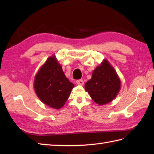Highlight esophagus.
Returning <instances> with one entry per match:
<instances>
[{
  "label": "esophagus",
  "instance_id": "esophagus-1",
  "mask_svg": "<svg viewBox=\"0 0 154 154\" xmlns=\"http://www.w3.org/2000/svg\"><path fill=\"white\" fill-rule=\"evenodd\" d=\"M76 83H77V85H83V83H84V82H83V79H79V80H77L76 81Z\"/></svg>",
  "mask_w": 154,
  "mask_h": 154
}]
</instances>
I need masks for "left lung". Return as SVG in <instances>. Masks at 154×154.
I'll list each match as a JSON object with an SVG mask.
<instances>
[{
    "label": "left lung",
    "instance_id": "1",
    "mask_svg": "<svg viewBox=\"0 0 154 154\" xmlns=\"http://www.w3.org/2000/svg\"><path fill=\"white\" fill-rule=\"evenodd\" d=\"M121 82L118 74L107 60L92 72V78L85 84V90L99 105L111 102L120 90Z\"/></svg>",
    "mask_w": 154,
    "mask_h": 154
}]
</instances>
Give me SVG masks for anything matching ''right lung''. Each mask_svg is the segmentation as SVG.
Returning a JSON list of instances; mask_svg holds the SVG:
<instances>
[{"label":"right lung","mask_w":154,"mask_h":154,"mask_svg":"<svg viewBox=\"0 0 154 154\" xmlns=\"http://www.w3.org/2000/svg\"><path fill=\"white\" fill-rule=\"evenodd\" d=\"M74 86L65 76L55 56L49 57L34 80V88L38 98L45 105L56 109L64 105Z\"/></svg>","instance_id":"add662e5"}]
</instances>
